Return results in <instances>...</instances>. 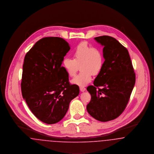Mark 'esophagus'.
Here are the masks:
<instances>
[{
  "label": "esophagus",
  "mask_w": 154,
  "mask_h": 154,
  "mask_svg": "<svg viewBox=\"0 0 154 154\" xmlns=\"http://www.w3.org/2000/svg\"><path fill=\"white\" fill-rule=\"evenodd\" d=\"M79 88H80V90H81L82 92H83V91H85L86 90V88L84 86H81Z\"/></svg>",
  "instance_id": "obj_1"
}]
</instances>
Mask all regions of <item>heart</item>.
Here are the masks:
<instances>
[{"label":"heart","instance_id":"b5f03b06","mask_svg":"<svg viewBox=\"0 0 154 154\" xmlns=\"http://www.w3.org/2000/svg\"><path fill=\"white\" fill-rule=\"evenodd\" d=\"M73 58L66 57L63 61V66L68 75L74 76L81 66L80 73L71 82L79 86H84L92 80V76L98 75L102 71L104 65V55L103 50L93 47L87 42L79 43L73 50Z\"/></svg>","mask_w":154,"mask_h":154}]
</instances>
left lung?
I'll return each mask as SVG.
<instances>
[{
  "mask_svg": "<svg viewBox=\"0 0 154 154\" xmlns=\"http://www.w3.org/2000/svg\"><path fill=\"white\" fill-rule=\"evenodd\" d=\"M94 39L104 46L105 61L94 85L87 88L91 98L86 108L94 119L110 121L125 109L135 85L136 74L128 50L121 43L109 36Z\"/></svg>",
  "mask_w": 154,
  "mask_h": 154,
  "instance_id": "left-lung-1",
  "label": "left lung"
}]
</instances>
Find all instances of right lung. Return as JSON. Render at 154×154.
<instances>
[{
    "instance_id": "add662e5",
    "label": "right lung",
    "mask_w": 154,
    "mask_h": 154,
    "mask_svg": "<svg viewBox=\"0 0 154 154\" xmlns=\"http://www.w3.org/2000/svg\"><path fill=\"white\" fill-rule=\"evenodd\" d=\"M69 43L59 37H45L26 54L21 83L22 95L33 114L41 121L54 124L65 115L79 88L71 85L64 68Z\"/></svg>"
}]
</instances>
